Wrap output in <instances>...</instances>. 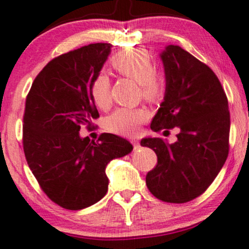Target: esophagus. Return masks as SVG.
Wrapping results in <instances>:
<instances>
[{
	"label": "esophagus",
	"mask_w": 249,
	"mask_h": 249,
	"mask_svg": "<svg viewBox=\"0 0 249 249\" xmlns=\"http://www.w3.org/2000/svg\"><path fill=\"white\" fill-rule=\"evenodd\" d=\"M131 142H132V144H133V147L135 148V149H137V148H139V147H140V143H139V141H138V140L133 139V140L131 141Z\"/></svg>",
	"instance_id": "34e87169"
}]
</instances>
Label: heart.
Instances as JSON below:
<instances>
[{
    "label": "heart",
    "instance_id": "heart-1",
    "mask_svg": "<svg viewBox=\"0 0 249 249\" xmlns=\"http://www.w3.org/2000/svg\"><path fill=\"white\" fill-rule=\"evenodd\" d=\"M111 67L118 73L139 83L144 99L155 101L162 96L164 89L163 78L153 71L152 56L146 49L122 50L111 58ZM90 95L99 108H108L111 103L108 75L100 73L94 78L90 85ZM147 118L148 112L143 108H119L108 118V126L115 133L131 137L139 132L141 124Z\"/></svg>",
    "mask_w": 249,
    "mask_h": 249
}]
</instances>
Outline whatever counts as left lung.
<instances>
[{
	"label": "left lung",
	"mask_w": 249,
	"mask_h": 249,
	"mask_svg": "<svg viewBox=\"0 0 249 249\" xmlns=\"http://www.w3.org/2000/svg\"><path fill=\"white\" fill-rule=\"evenodd\" d=\"M165 75L163 102L150 128L178 127L177 141L143 138L157 165L146 176L157 199L184 203L203 193L217 177L229 154L230 112L225 92L212 69L179 46L160 54ZM168 132V131H164Z\"/></svg>",
	"instance_id": "8db88e82"
}]
</instances>
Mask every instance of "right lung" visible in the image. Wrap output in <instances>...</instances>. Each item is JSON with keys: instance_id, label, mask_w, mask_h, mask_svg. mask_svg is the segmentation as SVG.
<instances>
[{"instance_id": "add662e5", "label": "right lung", "mask_w": 249, "mask_h": 249, "mask_svg": "<svg viewBox=\"0 0 249 249\" xmlns=\"http://www.w3.org/2000/svg\"><path fill=\"white\" fill-rule=\"evenodd\" d=\"M110 43H92L50 61L26 97L23 124L27 164L49 199L79 210L105 196L110 161L133 149L124 138L103 133L99 141L80 137L99 112L90 85L111 53Z\"/></svg>"}]
</instances>
